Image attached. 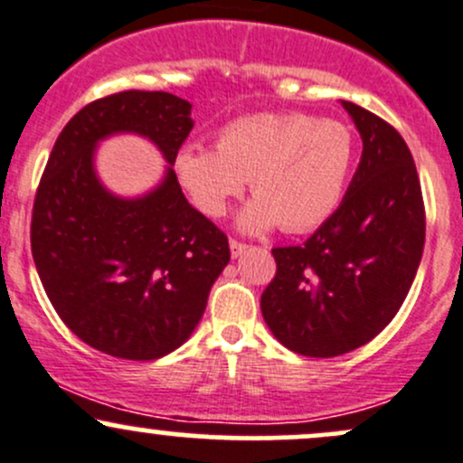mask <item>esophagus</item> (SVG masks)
Returning a JSON list of instances; mask_svg holds the SVG:
<instances>
[{
  "label": "esophagus",
  "mask_w": 463,
  "mask_h": 463,
  "mask_svg": "<svg viewBox=\"0 0 463 463\" xmlns=\"http://www.w3.org/2000/svg\"><path fill=\"white\" fill-rule=\"evenodd\" d=\"M246 250H248L246 243H241V241H237V240H231V257L232 259H240Z\"/></svg>",
  "instance_id": "esophagus-1"
}]
</instances>
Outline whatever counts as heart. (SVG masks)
I'll list each match as a JSON object with an SVG mask.
<instances>
[{
	"mask_svg": "<svg viewBox=\"0 0 463 463\" xmlns=\"http://www.w3.org/2000/svg\"><path fill=\"white\" fill-rule=\"evenodd\" d=\"M354 165V138L336 120L307 114H250L222 127L217 146L186 142L175 175L191 202L222 217L250 180L255 200L240 213L243 232H307L338 206Z\"/></svg>",
	"mask_w": 463,
	"mask_h": 463,
	"instance_id": "b5f03b06",
	"label": "heart"
}]
</instances>
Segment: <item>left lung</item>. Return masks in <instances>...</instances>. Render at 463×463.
Instances as JSON below:
<instances>
[{
    "label": "left lung",
    "mask_w": 463,
    "mask_h": 463,
    "mask_svg": "<svg viewBox=\"0 0 463 463\" xmlns=\"http://www.w3.org/2000/svg\"><path fill=\"white\" fill-rule=\"evenodd\" d=\"M363 138L343 202L303 246L274 248L261 294L274 338L309 358H334L378 336L402 307L424 250V202L402 136L343 100Z\"/></svg>",
    "instance_id": "8db88e82"
}]
</instances>
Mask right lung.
I'll use <instances>...</instances> for the list:
<instances>
[{"mask_svg":"<svg viewBox=\"0 0 463 463\" xmlns=\"http://www.w3.org/2000/svg\"><path fill=\"white\" fill-rule=\"evenodd\" d=\"M191 129L189 100L129 90L85 105L54 142L33 206L34 266L61 321L99 352L125 360L174 352L231 261L226 235L175 177ZM116 133H138L165 156V177L145 196H114L95 175V146Z\"/></svg>","mask_w":463,"mask_h":463,"instance_id":"right-lung-1","label":"right lung"}]
</instances>
